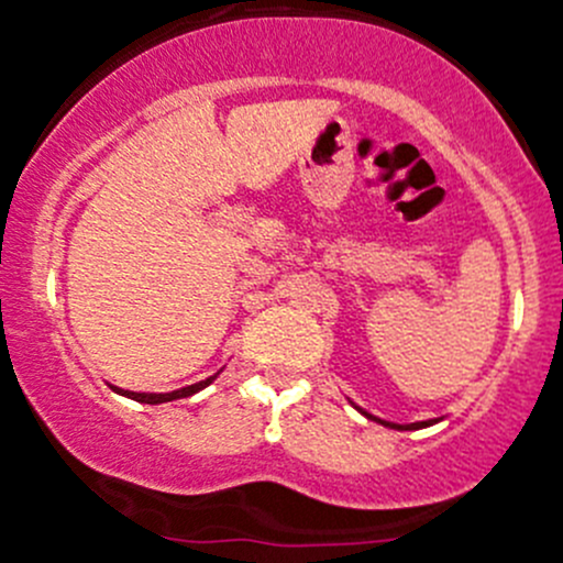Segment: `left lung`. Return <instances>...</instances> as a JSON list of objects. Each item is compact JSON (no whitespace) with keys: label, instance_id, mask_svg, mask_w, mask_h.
I'll return each mask as SVG.
<instances>
[{"label":"left lung","instance_id":"1","mask_svg":"<svg viewBox=\"0 0 563 563\" xmlns=\"http://www.w3.org/2000/svg\"><path fill=\"white\" fill-rule=\"evenodd\" d=\"M363 411V409H361ZM363 415H366V417H371L368 415V411H363ZM382 422V426H390V428H398V431H401V428H404V431H411V428H426V426H431V420H428V422H411V426H396V422H385V420H379Z\"/></svg>","mask_w":563,"mask_h":563}]
</instances>
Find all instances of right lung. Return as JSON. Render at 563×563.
<instances>
[{
    "label": "right lung",
    "instance_id": "right-lung-1",
    "mask_svg": "<svg viewBox=\"0 0 563 563\" xmlns=\"http://www.w3.org/2000/svg\"><path fill=\"white\" fill-rule=\"evenodd\" d=\"M213 379H217V374L208 376V379H202V382H195V385H189V387H181V390H173V393H132V390H121V387H113V385L110 387H113L119 396L132 398V401H137V404H165V401H176V398L195 396V393H200L202 387L211 385Z\"/></svg>",
    "mask_w": 563,
    "mask_h": 563
}]
</instances>
